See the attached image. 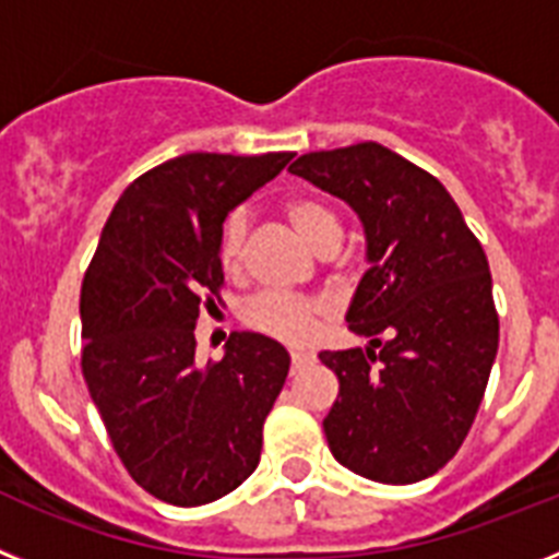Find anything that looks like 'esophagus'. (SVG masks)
<instances>
[{
    "label": "esophagus",
    "instance_id": "obj_1",
    "mask_svg": "<svg viewBox=\"0 0 559 559\" xmlns=\"http://www.w3.org/2000/svg\"><path fill=\"white\" fill-rule=\"evenodd\" d=\"M289 360H293V374H295L301 367H307L309 360H312V355H309V352H304V349H293V352H289Z\"/></svg>",
    "mask_w": 559,
    "mask_h": 559
}]
</instances>
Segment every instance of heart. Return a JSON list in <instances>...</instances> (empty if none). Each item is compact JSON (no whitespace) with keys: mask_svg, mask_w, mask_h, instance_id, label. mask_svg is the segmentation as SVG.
<instances>
[{"mask_svg":"<svg viewBox=\"0 0 559 559\" xmlns=\"http://www.w3.org/2000/svg\"><path fill=\"white\" fill-rule=\"evenodd\" d=\"M287 215L309 247H316L321 238L335 236V233L341 236L337 215L318 199H293L287 204ZM243 236H247V215L233 213L218 241V258L227 270H236L241 261ZM318 316H321V304L287 293H261L243 307V321L250 323L252 330L287 341V344H304L316 335Z\"/></svg>","mask_w":559,"mask_h":559,"instance_id":"heart-1","label":"heart"}]
</instances>
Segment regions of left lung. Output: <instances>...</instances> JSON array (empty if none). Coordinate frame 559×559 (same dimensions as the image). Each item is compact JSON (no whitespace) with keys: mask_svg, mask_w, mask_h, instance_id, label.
<instances>
[{"mask_svg":"<svg viewBox=\"0 0 559 559\" xmlns=\"http://www.w3.org/2000/svg\"><path fill=\"white\" fill-rule=\"evenodd\" d=\"M289 173L346 201L367 238L346 321L369 344L318 355L341 383L330 452L367 480H426L466 440L497 358L486 252L447 187L383 144L307 153Z\"/></svg>","mask_w":559,"mask_h":559,"instance_id":"left-lung-1","label":"left lung"}]
</instances>
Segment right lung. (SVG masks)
<instances>
[{
	"label": "right lung",
	"instance_id": "add662e5",
	"mask_svg": "<svg viewBox=\"0 0 559 559\" xmlns=\"http://www.w3.org/2000/svg\"><path fill=\"white\" fill-rule=\"evenodd\" d=\"M289 158L187 153L158 164L121 192L84 272V381L130 477L164 503H213L261 461L289 352L233 332L218 364H199L192 330L224 284V218Z\"/></svg>",
	"mask_w": 559,
	"mask_h": 559
}]
</instances>
